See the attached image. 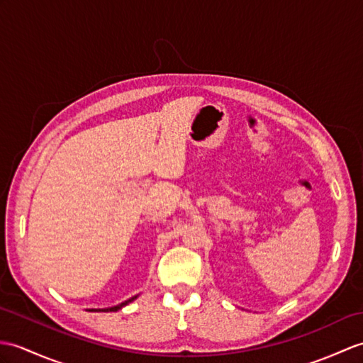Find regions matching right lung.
<instances>
[{"instance_id":"add662e5","label":"right lung","mask_w":363,"mask_h":363,"mask_svg":"<svg viewBox=\"0 0 363 363\" xmlns=\"http://www.w3.org/2000/svg\"><path fill=\"white\" fill-rule=\"evenodd\" d=\"M134 298L136 297H133V298H130V300H126V301H123V303H121V305H117V306H113V308H106V309H91V311H97V313H114V311H119L122 306H125V305H128L130 301H133Z\"/></svg>"}]
</instances>
